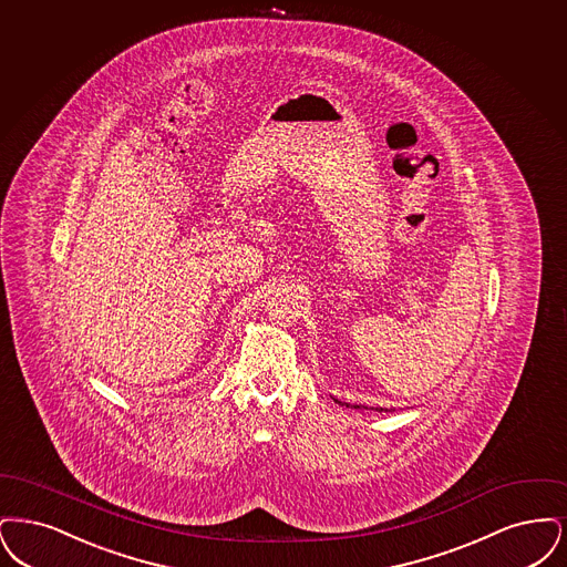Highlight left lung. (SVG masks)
<instances>
[{"label": "left lung", "instance_id": "1", "mask_svg": "<svg viewBox=\"0 0 567 567\" xmlns=\"http://www.w3.org/2000/svg\"><path fill=\"white\" fill-rule=\"evenodd\" d=\"M355 409H360V406H355Z\"/></svg>", "mask_w": 567, "mask_h": 567}]
</instances>
